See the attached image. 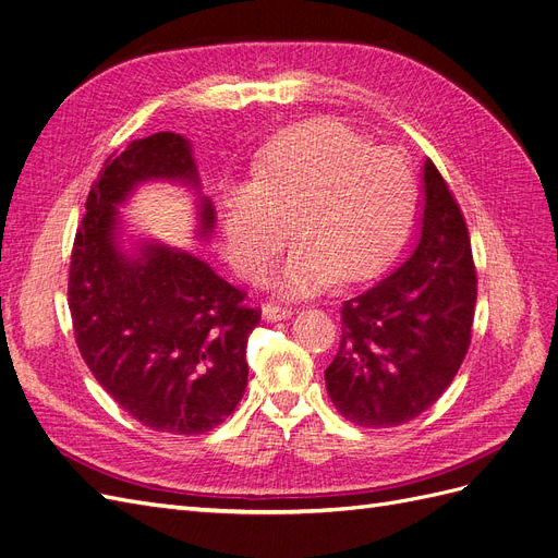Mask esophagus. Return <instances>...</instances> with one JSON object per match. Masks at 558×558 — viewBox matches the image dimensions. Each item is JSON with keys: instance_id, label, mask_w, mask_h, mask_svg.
Segmentation results:
<instances>
[{"instance_id": "34e87169", "label": "esophagus", "mask_w": 558, "mask_h": 558, "mask_svg": "<svg viewBox=\"0 0 558 558\" xmlns=\"http://www.w3.org/2000/svg\"><path fill=\"white\" fill-rule=\"evenodd\" d=\"M293 310L289 307H279V305H265L263 307V318L269 320V324H275V320H283V318H291Z\"/></svg>"}]
</instances>
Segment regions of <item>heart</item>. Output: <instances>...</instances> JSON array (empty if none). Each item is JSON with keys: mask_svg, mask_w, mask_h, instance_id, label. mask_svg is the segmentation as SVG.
<instances>
[{"mask_svg": "<svg viewBox=\"0 0 558 558\" xmlns=\"http://www.w3.org/2000/svg\"><path fill=\"white\" fill-rule=\"evenodd\" d=\"M253 174L256 181L226 195V251L240 275L260 279L289 240L291 220L298 242L277 277L286 295H314L335 277H369L412 226L416 183L408 158L337 118L281 130Z\"/></svg>", "mask_w": 558, "mask_h": 558, "instance_id": "heart-1", "label": "heart"}]
</instances>
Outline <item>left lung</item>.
Listing matches in <instances>:
<instances>
[{"label": "left lung", "instance_id": "obj_1", "mask_svg": "<svg viewBox=\"0 0 558 558\" xmlns=\"http://www.w3.org/2000/svg\"><path fill=\"white\" fill-rule=\"evenodd\" d=\"M477 277L463 214L424 162V207L410 258L342 305V340L326 369L332 404L351 424H408L440 398L465 359Z\"/></svg>", "mask_w": 558, "mask_h": 558}]
</instances>
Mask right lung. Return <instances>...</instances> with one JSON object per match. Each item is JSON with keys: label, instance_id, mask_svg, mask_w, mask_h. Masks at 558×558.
I'll list each match as a JSON object with an SVG mask.
<instances>
[{"label": "right lung", "instance_id": "right-lung-1", "mask_svg": "<svg viewBox=\"0 0 558 558\" xmlns=\"http://www.w3.org/2000/svg\"><path fill=\"white\" fill-rule=\"evenodd\" d=\"M146 181L199 193L191 142L158 132L111 154L86 199L70 265V312L83 361L99 386L150 430L199 435L244 396L246 342L258 310L193 253L158 240L121 246V209ZM214 228L199 197L197 238Z\"/></svg>", "mask_w": 558, "mask_h": 558}]
</instances>
